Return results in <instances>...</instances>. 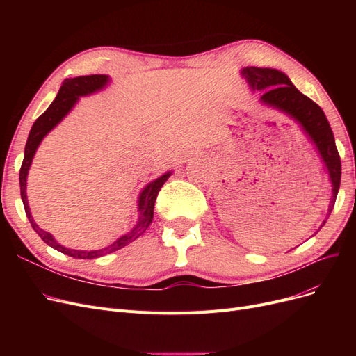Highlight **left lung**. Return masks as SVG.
<instances>
[{"label":"left lung","instance_id":"1","mask_svg":"<svg viewBox=\"0 0 356 356\" xmlns=\"http://www.w3.org/2000/svg\"><path fill=\"white\" fill-rule=\"evenodd\" d=\"M242 72L254 89L263 90L261 101L264 104L272 105L293 117L303 126L306 134L315 143L322 160L325 161L332 184V199L328 208L330 215L340 188L341 163L336 141H334V135L324 111L321 110L316 102L301 93L281 71L251 67L245 68Z\"/></svg>","mask_w":356,"mask_h":356}]
</instances>
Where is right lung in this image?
Segmentation results:
<instances>
[{"label": "right lung", "instance_id": "right-lung-1", "mask_svg": "<svg viewBox=\"0 0 356 356\" xmlns=\"http://www.w3.org/2000/svg\"><path fill=\"white\" fill-rule=\"evenodd\" d=\"M106 83H108V77H106V75H99V74L63 80L60 89H59V93L56 96V99L50 104L49 108L37 118L35 123L32 124V127H31V132H29V136H28L26 145H25L24 161H22V166H20V172H19L20 196H22L26 217H28V220L32 225V229L37 232L40 238L44 241L49 246L55 248L56 251H59L62 254H67V255L74 257V258H98V257H102L105 254H111L117 250H122V248H124L126 245H129L131 242H134L135 239H138L139 236H141L148 229V225L152 224L153 213H154V203H156L157 195H159L160 188L163 187L166 179L170 175V174H165V175H161L160 178H157L156 181L149 182V184L141 193V196H139V212H141V213H139V220H138L136 227L131 233L122 236V238L115 241L113 245L106 246V248H104V250H99V251L68 250V248L59 245L55 239H53V236L50 233L41 230L38 225L34 222V220H32V215H31V211H29V207H28V199H26V175H28L32 157H34V154H35L37 147L40 145L41 139L44 138L51 131V129L55 127L62 120V118L68 114V111L72 108V105L77 102L79 96H84V95H89V93L99 90V89L104 88Z\"/></svg>", "mask_w": 356, "mask_h": 356}]
</instances>
